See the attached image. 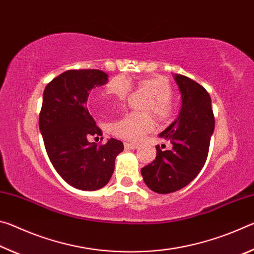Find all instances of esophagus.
I'll return each mask as SVG.
<instances>
[{"label":"esophagus","instance_id":"1","mask_svg":"<svg viewBox=\"0 0 254 254\" xmlns=\"http://www.w3.org/2000/svg\"><path fill=\"white\" fill-rule=\"evenodd\" d=\"M124 148L127 149V150H134L137 148V144H134V143H127L126 142L124 143Z\"/></svg>","mask_w":254,"mask_h":254}]
</instances>
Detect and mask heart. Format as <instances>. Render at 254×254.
<instances>
[{
    "label": "heart",
    "mask_w": 254,
    "mask_h": 254,
    "mask_svg": "<svg viewBox=\"0 0 254 254\" xmlns=\"http://www.w3.org/2000/svg\"><path fill=\"white\" fill-rule=\"evenodd\" d=\"M137 88L147 92L151 100L148 102L145 111H152L158 118L167 119L173 113V87L168 79L162 76L144 77L137 80ZM130 83L124 77H115L106 85L100 96L96 97L97 106L106 107L113 102H122L130 93ZM154 127L153 119L148 114L127 113L110 124V131L115 136L126 141L135 142L150 132Z\"/></svg>",
    "instance_id": "1"
}]
</instances>
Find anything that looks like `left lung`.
<instances>
[{
    "instance_id": "obj_1",
    "label": "left lung",
    "mask_w": 254,
    "mask_h": 254,
    "mask_svg": "<svg viewBox=\"0 0 254 254\" xmlns=\"http://www.w3.org/2000/svg\"><path fill=\"white\" fill-rule=\"evenodd\" d=\"M174 77L182 94V109L178 118L159 134L173 148L162 150L157 145L156 159L141 169L145 185L158 194L179 190L195 179L207 159L215 127L207 91L186 76Z\"/></svg>"
}]
</instances>
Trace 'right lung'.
Instances as JSON below:
<instances>
[{"mask_svg": "<svg viewBox=\"0 0 254 254\" xmlns=\"http://www.w3.org/2000/svg\"><path fill=\"white\" fill-rule=\"evenodd\" d=\"M98 69L67 70L46 86L39 114V128L46 151L56 171L70 186L97 190L109 183L115 158L123 143L110 139L105 144L89 142L102 135L86 107L89 92L107 83Z\"/></svg>", "mask_w": 254, "mask_h": 254, "instance_id": "right-lung-1", "label": "right lung"}]
</instances>
